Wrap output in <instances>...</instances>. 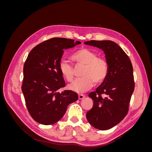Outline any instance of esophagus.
Masks as SVG:
<instances>
[{
    "label": "esophagus",
    "mask_w": 152,
    "mask_h": 152,
    "mask_svg": "<svg viewBox=\"0 0 152 152\" xmlns=\"http://www.w3.org/2000/svg\"><path fill=\"white\" fill-rule=\"evenodd\" d=\"M86 97V96L84 94H79V99H82L83 98H84Z\"/></svg>",
    "instance_id": "34e87169"
}]
</instances>
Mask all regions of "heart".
<instances>
[{
  "instance_id": "heart-1",
  "label": "heart",
  "mask_w": 152,
  "mask_h": 152,
  "mask_svg": "<svg viewBox=\"0 0 152 152\" xmlns=\"http://www.w3.org/2000/svg\"><path fill=\"white\" fill-rule=\"evenodd\" d=\"M76 66H83L81 72L82 77L76 79L70 86L71 90L78 93L91 89L96 83L99 84L107 79L109 66L104 58L98 57L97 53L93 50L83 48L77 50L70 56ZM59 70L63 77L68 82H71L74 76V68L66 60L59 63Z\"/></svg>"
}]
</instances>
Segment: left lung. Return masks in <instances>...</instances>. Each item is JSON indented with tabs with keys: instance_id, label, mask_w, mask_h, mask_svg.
<instances>
[{
	"instance_id": "1",
	"label": "left lung",
	"mask_w": 152,
	"mask_h": 152,
	"mask_svg": "<svg viewBox=\"0 0 152 152\" xmlns=\"http://www.w3.org/2000/svg\"><path fill=\"white\" fill-rule=\"evenodd\" d=\"M102 49L108 63V75L89 97L93 107L86 113L94 128L107 130L126 116L134 90L133 68L129 58L118 45L111 40H90L84 42Z\"/></svg>"
}]
</instances>
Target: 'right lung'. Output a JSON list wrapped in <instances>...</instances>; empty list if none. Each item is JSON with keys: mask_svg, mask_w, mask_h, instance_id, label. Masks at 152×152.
Here are the masks:
<instances>
[{"mask_svg": "<svg viewBox=\"0 0 152 152\" xmlns=\"http://www.w3.org/2000/svg\"><path fill=\"white\" fill-rule=\"evenodd\" d=\"M81 44L79 41L55 37L37 45L31 50L23 66L21 90L27 110L34 120L44 125L57 122L65 113L68 105L78 99L65 87L59 70L64 50Z\"/></svg>", "mask_w": 152, "mask_h": 152, "instance_id": "obj_1", "label": "right lung"}]
</instances>
